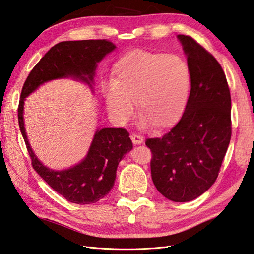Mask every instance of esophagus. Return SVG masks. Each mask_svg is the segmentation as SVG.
<instances>
[{
    "instance_id": "obj_1",
    "label": "esophagus",
    "mask_w": 254,
    "mask_h": 254,
    "mask_svg": "<svg viewBox=\"0 0 254 254\" xmlns=\"http://www.w3.org/2000/svg\"><path fill=\"white\" fill-rule=\"evenodd\" d=\"M131 139H132V141H133L135 145H139V144L143 143V140H144L143 137L140 136V135L135 134V133L131 134Z\"/></svg>"
}]
</instances>
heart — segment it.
<instances>
[{
  "label": "heart",
  "instance_id": "b5f03b06",
  "mask_svg": "<svg viewBox=\"0 0 254 254\" xmlns=\"http://www.w3.org/2000/svg\"><path fill=\"white\" fill-rule=\"evenodd\" d=\"M190 84V67L182 57L133 51L116 64L113 84L105 88L106 104L118 125L134 116L137 100L145 125L167 127L184 111Z\"/></svg>",
  "mask_w": 254,
  "mask_h": 254
}]
</instances>
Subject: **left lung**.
Masks as SVG:
<instances>
[{"mask_svg":"<svg viewBox=\"0 0 254 254\" xmlns=\"http://www.w3.org/2000/svg\"><path fill=\"white\" fill-rule=\"evenodd\" d=\"M190 71L181 120L162 137L147 138L151 179L169 200L186 202L214 184L232 136V99L215 57L190 35H178Z\"/></svg>","mask_w":254,"mask_h":254,"instance_id":"obj_1","label":"left lung"}]
</instances>
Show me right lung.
<instances>
[{
	"label": "right lung",
	"mask_w": 254,
	"mask_h": 254,
	"mask_svg": "<svg viewBox=\"0 0 254 254\" xmlns=\"http://www.w3.org/2000/svg\"><path fill=\"white\" fill-rule=\"evenodd\" d=\"M115 49L116 45L105 39L58 43L35 64L21 90L18 123L32 167L53 190L72 203H95L108 194L115 184L118 164L133 148L128 132L121 127L98 129L83 161L68 170L53 171L38 160L29 144L23 126V102L35 88L53 79L73 76L91 85L97 63Z\"/></svg>",
	"instance_id": "add662e5"
}]
</instances>
